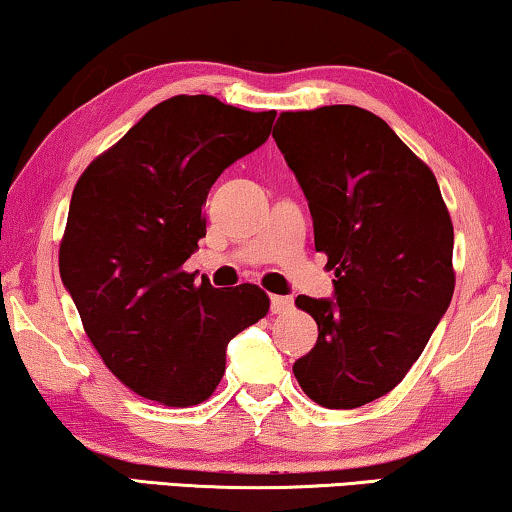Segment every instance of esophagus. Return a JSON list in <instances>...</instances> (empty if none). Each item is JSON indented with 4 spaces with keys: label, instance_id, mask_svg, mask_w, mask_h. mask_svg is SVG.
Here are the masks:
<instances>
[{
    "label": "esophagus",
    "instance_id": "1",
    "mask_svg": "<svg viewBox=\"0 0 512 512\" xmlns=\"http://www.w3.org/2000/svg\"><path fill=\"white\" fill-rule=\"evenodd\" d=\"M292 306H294L292 297H280V294H273L271 297V313H276V315L290 313Z\"/></svg>",
    "mask_w": 512,
    "mask_h": 512
}]
</instances>
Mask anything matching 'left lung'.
<instances>
[{"label":"left lung","instance_id":"left-lung-1","mask_svg":"<svg viewBox=\"0 0 512 512\" xmlns=\"http://www.w3.org/2000/svg\"><path fill=\"white\" fill-rule=\"evenodd\" d=\"M313 215L336 301L299 294L318 343L292 366L306 397L359 408L392 392L455 292V232L436 176L383 118L350 104L285 111L273 127Z\"/></svg>","mask_w":512,"mask_h":512}]
</instances>
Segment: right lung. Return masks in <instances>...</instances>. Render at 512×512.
<instances>
[{"mask_svg": "<svg viewBox=\"0 0 512 512\" xmlns=\"http://www.w3.org/2000/svg\"><path fill=\"white\" fill-rule=\"evenodd\" d=\"M273 118L176 95L78 178L60 241L62 283L102 362L143 399L206 401L225 373L227 343L269 313L262 287L197 285L183 264L206 236L211 185L269 139Z\"/></svg>", "mask_w": 512, "mask_h": 512, "instance_id": "right-lung-1", "label": "right lung"}]
</instances>
